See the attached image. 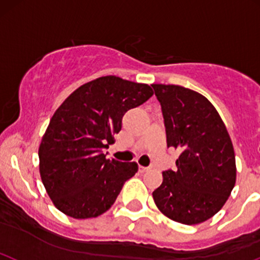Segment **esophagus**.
Instances as JSON below:
<instances>
[{"label": "esophagus", "instance_id": "esophagus-1", "mask_svg": "<svg viewBox=\"0 0 260 260\" xmlns=\"http://www.w3.org/2000/svg\"><path fill=\"white\" fill-rule=\"evenodd\" d=\"M149 169H151V167H143V166H139V172H142V173H143V172H148Z\"/></svg>", "mask_w": 260, "mask_h": 260}]
</instances>
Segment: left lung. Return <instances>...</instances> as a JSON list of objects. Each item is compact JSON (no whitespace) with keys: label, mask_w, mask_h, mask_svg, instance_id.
I'll return each instance as SVG.
<instances>
[{"label":"left lung","mask_w":260,"mask_h":260,"mask_svg":"<svg viewBox=\"0 0 260 260\" xmlns=\"http://www.w3.org/2000/svg\"><path fill=\"white\" fill-rule=\"evenodd\" d=\"M162 106L167 146L180 149L176 171L163 172L153 192L158 209L193 225L225 204L236 184L233 143L214 106L198 92L176 84H152Z\"/></svg>","instance_id":"8db88e82"}]
</instances>
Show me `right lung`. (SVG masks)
<instances>
[{
	"instance_id": "right-lung-1",
	"label": "right lung",
	"mask_w": 260,
	"mask_h": 260,
	"mask_svg": "<svg viewBox=\"0 0 260 260\" xmlns=\"http://www.w3.org/2000/svg\"><path fill=\"white\" fill-rule=\"evenodd\" d=\"M152 95L146 83L102 76L78 87L56 109L38 157L41 179L57 209L87 219L113 206L138 166L107 159L103 149L114 142L125 112Z\"/></svg>"
}]
</instances>
